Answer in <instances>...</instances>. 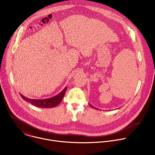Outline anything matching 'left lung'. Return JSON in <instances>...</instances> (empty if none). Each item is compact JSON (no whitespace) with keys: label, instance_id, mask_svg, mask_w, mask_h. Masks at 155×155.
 I'll list each match as a JSON object with an SVG mask.
<instances>
[{"label":"left lung","instance_id":"8db88e82","mask_svg":"<svg viewBox=\"0 0 155 155\" xmlns=\"http://www.w3.org/2000/svg\"><path fill=\"white\" fill-rule=\"evenodd\" d=\"M89 104H90V106H91V107H92V108H94V109H98V108H96V107H94V106H92V105H91V104H90V103H89Z\"/></svg>","mask_w":155,"mask_h":155}]
</instances>
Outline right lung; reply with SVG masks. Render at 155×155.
Wrapping results in <instances>:
<instances>
[{"instance_id": "add662e5", "label": "right lung", "mask_w": 155, "mask_h": 155, "mask_svg": "<svg viewBox=\"0 0 155 155\" xmlns=\"http://www.w3.org/2000/svg\"><path fill=\"white\" fill-rule=\"evenodd\" d=\"M67 87H66L60 93H59L58 95L46 99H43V100H37V99H30L27 97H25L23 95L20 94L21 97L25 101L30 103L32 105L37 106L38 107L41 108H51V107H56L57 105H58L60 102L62 101V99L65 94V92L66 91Z\"/></svg>"}]
</instances>
